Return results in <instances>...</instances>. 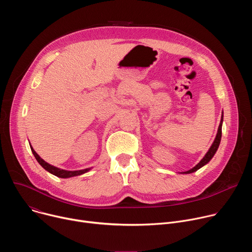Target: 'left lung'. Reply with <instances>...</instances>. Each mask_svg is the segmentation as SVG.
<instances>
[{
    "label": "left lung",
    "mask_w": 252,
    "mask_h": 252,
    "mask_svg": "<svg viewBox=\"0 0 252 252\" xmlns=\"http://www.w3.org/2000/svg\"><path fill=\"white\" fill-rule=\"evenodd\" d=\"M222 122H223V113H222V116H221V120H220V126H219V130H218L217 136H215L214 141L212 142V145H211L210 149L208 150V152L206 153V155L203 157V158H202L194 167H192L191 169H189V170H188V171H185V172H183V173H191V172L196 171L197 169H199L200 167H202L203 165H205L206 163H208L209 160L213 158V156L215 155V153H217V151H218V149H219V147H220V143Z\"/></svg>",
    "instance_id": "obj_1"
}]
</instances>
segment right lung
<instances>
[{
    "mask_svg": "<svg viewBox=\"0 0 252 252\" xmlns=\"http://www.w3.org/2000/svg\"><path fill=\"white\" fill-rule=\"evenodd\" d=\"M31 147V150H32V155L34 156L35 159L38 160V162L47 170L49 171L50 173L56 175V176H59V177H62V178H68V177H73V176H77V175H81L83 173H86L87 171H89L91 168H86V169H81V170H65V169H61V168H58L54 165H51L50 163L46 162L43 158H40V156L35 153L33 151V149Z\"/></svg>",
    "mask_w": 252,
    "mask_h": 252,
    "instance_id": "add662e5",
    "label": "right lung"
}]
</instances>
